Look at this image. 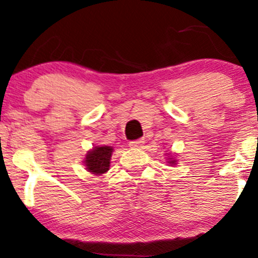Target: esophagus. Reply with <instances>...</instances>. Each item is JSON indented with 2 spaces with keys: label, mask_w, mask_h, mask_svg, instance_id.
Wrapping results in <instances>:
<instances>
[{
  "label": "esophagus",
  "mask_w": 258,
  "mask_h": 258,
  "mask_svg": "<svg viewBox=\"0 0 258 258\" xmlns=\"http://www.w3.org/2000/svg\"><path fill=\"white\" fill-rule=\"evenodd\" d=\"M144 144H145V140L139 139V140H135V141L130 142V146H131V147H141Z\"/></svg>",
  "instance_id": "34e87169"
}]
</instances>
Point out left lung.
Wrapping results in <instances>:
<instances>
[{
	"label": "left lung",
	"mask_w": 258,
	"mask_h": 258,
	"mask_svg": "<svg viewBox=\"0 0 258 258\" xmlns=\"http://www.w3.org/2000/svg\"><path fill=\"white\" fill-rule=\"evenodd\" d=\"M170 163H172V165H175V161H171Z\"/></svg>",
	"instance_id": "1"
}]
</instances>
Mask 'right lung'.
Masks as SVG:
<instances>
[{
    "instance_id": "obj_1",
    "label": "right lung",
    "mask_w": 258,
    "mask_h": 258,
    "mask_svg": "<svg viewBox=\"0 0 258 258\" xmlns=\"http://www.w3.org/2000/svg\"><path fill=\"white\" fill-rule=\"evenodd\" d=\"M113 148L110 146H102V147H95L92 151L86 156L85 163L87 166V170L95 175H101L108 171L110 167L111 155H112Z\"/></svg>"
}]
</instances>
